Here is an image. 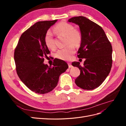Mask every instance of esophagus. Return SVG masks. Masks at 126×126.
Wrapping results in <instances>:
<instances>
[{
	"label": "esophagus",
	"instance_id": "esophagus-1",
	"mask_svg": "<svg viewBox=\"0 0 126 126\" xmlns=\"http://www.w3.org/2000/svg\"><path fill=\"white\" fill-rule=\"evenodd\" d=\"M68 67H69V68H71L72 67V66L71 65V64L70 63H68Z\"/></svg>",
	"mask_w": 126,
	"mask_h": 126
}]
</instances>
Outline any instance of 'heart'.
I'll list each match as a JSON object with an SVG mask.
<instances>
[{"label":"heart","instance_id":"1","mask_svg":"<svg viewBox=\"0 0 126 126\" xmlns=\"http://www.w3.org/2000/svg\"><path fill=\"white\" fill-rule=\"evenodd\" d=\"M54 31L57 34L66 37L67 44H72L78 46L81 43V36L78 31L75 30L74 26L67 22H63L57 25L54 27ZM45 42L47 47L52 49L55 48L51 32L50 30L46 32L45 36ZM75 52V48L73 45H69L66 47L60 49L56 53L57 58L63 60H69L71 59Z\"/></svg>","mask_w":126,"mask_h":126}]
</instances>
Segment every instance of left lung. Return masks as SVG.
I'll use <instances>...</instances> for the list:
<instances>
[{"instance_id": "1", "label": "left lung", "mask_w": 126, "mask_h": 126, "mask_svg": "<svg viewBox=\"0 0 126 126\" xmlns=\"http://www.w3.org/2000/svg\"><path fill=\"white\" fill-rule=\"evenodd\" d=\"M68 21L79 27L81 41L78 57L86 59L83 66L79 62L72 63L80 70L75 83L83 89L93 90L102 84L111 70V45L101 27L86 17H72Z\"/></svg>"}]
</instances>
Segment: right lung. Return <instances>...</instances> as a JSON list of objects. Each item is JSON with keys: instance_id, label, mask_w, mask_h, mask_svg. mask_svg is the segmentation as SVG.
Listing matches in <instances>:
<instances>
[{"instance_id": "obj_1", "label": "right lung", "mask_w": 126, "mask_h": 126, "mask_svg": "<svg viewBox=\"0 0 126 126\" xmlns=\"http://www.w3.org/2000/svg\"><path fill=\"white\" fill-rule=\"evenodd\" d=\"M58 20L36 22L22 34L15 49L14 59L17 73L28 88L37 94L50 92L57 86L60 75L68 66L56 58L52 67L44 63L49 51L45 42L48 30Z\"/></svg>"}]
</instances>
